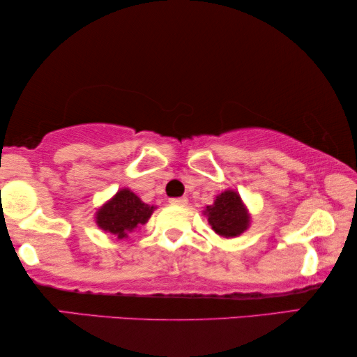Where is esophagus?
<instances>
[{"mask_svg":"<svg viewBox=\"0 0 357 357\" xmlns=\"http://www.w3.org/2000/svg\"><path fill=\"white\" fill-rule=\"evenodd\" d=\"M170 203L177 204V206H187L188 199L185 198V197H182V198H172V199H170Z\"/></svg>","mask_w":357,"mask_h":357,"instance_id":"34e87169","label":"esophagus"}]
</instances>
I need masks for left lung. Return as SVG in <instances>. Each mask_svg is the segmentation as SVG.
<instances>
[{
    "mask_svg": "<svg viewBox=\"0 0 357 357\" xmlns=\"http://www.w3.org/2000/svg\"><path fill=\"white\" fill-rule=\"evenodd\" d=\"M209 226L219 237H238L250 227V213L236 190H226L219 193L213 204H208L203 211Z\"/></svg>",
    "mask_w": 357,
    "mask_h": 357,
    "instance_id": "8db88e82",
    "label": "left lung"
}]
</instances>
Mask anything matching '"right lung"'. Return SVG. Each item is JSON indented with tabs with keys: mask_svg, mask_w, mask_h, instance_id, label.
Here are the masks:
<instances>
[{
	"mask_svg": "<svg viewBox=\"0 0 357 357\" xmlns=\"http://www.w3.org/2000/svg\"><path fill=\"white\" fill-rule=\"evenodd\" d=\"M155 206L146 204L130 188H121L96 211V224L116 241L128 238L136 229L149 221Z\"/></svg>",
	"mask_w": 357,
	"mask_h": 357,
	"instance_id": "add662e5",
	"label": "right lung"
}]
</instances>
